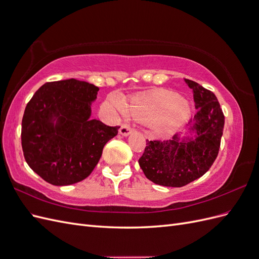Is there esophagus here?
Instances as JSON below:
<instances>
[{
  "mask_svg": "<svg viewBox=\"0 0 259 259\" xmlns=\"http://www.w3.org/2000/svg\"><path fill=\"white\" fill-rule=\"evenodd\" d=\"M132 131H133V128L130 126L128 124H126V123H123V124L121 125L120 130H119L120 134H121V135H123V136H127L128 134H131Z\"/></svg>",
  "mask_w": 259,
  "mask_h": 259,
  "instance_id": "obj_1",
  "label": "esophagus"
}]
</instances>
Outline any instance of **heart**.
I'll return each instance as SVG.
<instances>
[{
  "label": "heart",
  "instance_id": "1",
  "mask_svg": "<svg viewBox=\"0 0 259 259\" xmlns=\"http://www.w3.org/2000/svg\"><path fill=\"white\" fill-rule=\"evenodd\" d=\"M117 111L126 110L140 120H149L152 128L158 133H168L182 125L189 115V105L178 94L158 90L132 97L127 107L117 97L112 99Z\"/></svg>",
  "mask_w": 259,
  "mask_h": 259
}]
</instances>
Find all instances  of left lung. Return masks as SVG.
Returning <instances> with one entry per match:
<instances>
[{"instance_id":"1","label":"left lung","mask_w":259,"mask_h":259,"mask_svg":"<svg viewBox=\"0 0 259 259\" xmlns=\"http://www.w3.org/2000/svg\"><path fill=\"white\" fill-rule=\"evenodd\" d=\"M193 91L195 114L190 120L193 138L148 140L138 162L146 177L156 185L183 187L200 178L216 160L223 136L225 115L213 92L187 80Z\"/></svg>"}]
</instances>
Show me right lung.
I'll return each mask as SVG.
<instances>
[{
	"label": "right lung",
	"instance_id": "add662e5",
	"mask_svg": "<svg viewBox=\"0 0 259 259\" xmlns=\"http://www.w3.org/2000/svg\"><path fill=\"white\" fill-rule=\"evenodd\" d=\"M99 89L75 79L48 82L25 109L21 146L28 165L55 186L79 183L91 175L105 145L120 126L91 119ZM57 123L53 124V120Z\"/></svg>",
	"mask_w": 259,
	"mask_h": 259
}]
</instances>
